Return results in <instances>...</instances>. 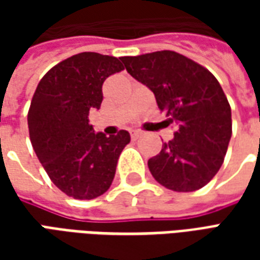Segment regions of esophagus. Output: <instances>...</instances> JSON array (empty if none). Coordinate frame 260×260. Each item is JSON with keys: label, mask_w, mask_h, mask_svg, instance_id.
Returning <instances> with one entry per match:
<instances>
[{"label": "esophagus", "mask_w": 260, "mask_h": 260, "mask_svg": "<svg viewBox=\"0 0 260 260\" xmlns=\"http://www.w3.org/2000/svg\"><path fill=\"white\" fill-rule=\"evenodd\" d=\"M141 136V131H131V138L135 141V139H138Z\"/></svg>", "instance_id": "esophagus-1"}]
</instances>
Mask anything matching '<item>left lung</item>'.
<instances>
[{"label": "left lung", "mask_w": 260, "mask_h": 260, "mask_svg": "<svg viewBox=\"0 0 260 260\" xmlns=\"http://www.w3.org/2000/svg\"><path fill=\"white\" fill-rule=\"evenodd\" d=\"M128 74L156 97L174 138L147 166L154 180L171 191L201 189L221 167L231 139V108L217 79L206 68L175 51L121 57Z\"/></svg>", "instance_id": "left-lung-1"}]
</instances>
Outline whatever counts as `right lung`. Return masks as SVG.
<instances>
[{"instance_id":"obj_1","label":"right lung","mask_w":260,"mask_h":260,"mask_svg":"<svg viewBox=\"0 0 260 260\" xmlns=\"http://www.w3.org/2000/svg\"><path fill=\"white\" fill-rule=\"evenodd\" d=\"M124 69L121 58L80 53L64 59L39 82L27 114L31 146L54 185L74 199H94L107 191L128 131L94 132L89 113L103 102V83Z\"/></svg>"}]
</instances>
